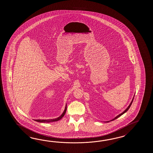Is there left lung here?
<instances>
[{"label":"left lung","mask_w":153,"mask_h":153,"mask_svg":"<svg viewBox=\"0 0 153 153\" xmlns=\"http://www.w3.org/2000/svg\"><path fill=\"white\" fill-rule=\"evenodd\" d=\"M134 97H133V99H132V101H131V103H130V105L128 106V107H127V108H126V109H125V111H124L122 113H121V114H119V115H118L117 116V117H114V119H113L112 120H111L110 121H105V122H106V123H108V122H109V121H111L117 119L118 118V117H120L122 115H123L124 113H126V111H128V109H129V108H130V107H131V104H132V102H133V98H134Z\"/></svg>","instance_id":"8db88e82"}]
</instances>
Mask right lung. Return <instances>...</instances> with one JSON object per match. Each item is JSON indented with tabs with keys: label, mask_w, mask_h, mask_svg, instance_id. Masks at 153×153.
I'll use <instances>...</instances> for the list:
<instances>
[{
	"label": "right lung",
	"mask_w": 153,
	"mask_h": 153,
	"mask_svg": "<svg viewBox=\"0 0 153 153\" xmlns=\"http://www.w3.org/2000/svg\"><path fill=\"white\" fill-rule=\"evenodd\" d=\"M67 111V105H65V111L63 112L62 115L61 116H59V117H57L56 119H48V120H40V119H37V120H34L36 121L37 122H39V123H50V122H54V121H57L59 120L60 119H61L62 117H64V115H65V112Z\"/></svg>",
	"instance_id": "add662e5"
}]
</instances>
